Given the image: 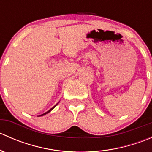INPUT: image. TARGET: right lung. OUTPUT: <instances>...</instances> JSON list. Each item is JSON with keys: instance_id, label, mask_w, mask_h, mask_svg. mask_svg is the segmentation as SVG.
<instances>
[{"instance_id": "add662e5", "label": "right lung", "mask_w": 152, "mask_h": 152, "mask_svg": "<svg viewBox=\"0 0 152 152\" xmlns=\"http://www.w3.org/2000/svg\"><path fill=\"white\" fill-rule=\"evenodd\" d=\"M57 104H56V105H55V106H54V107H52V108H51V109H50V110H48V111H47V112H46V113H43V114L40 115H39V116H42V115H46V114H47V113H50V111H51V110H53V108H54V107H56V105H57Z\"/></svg>"}]
</instances>
